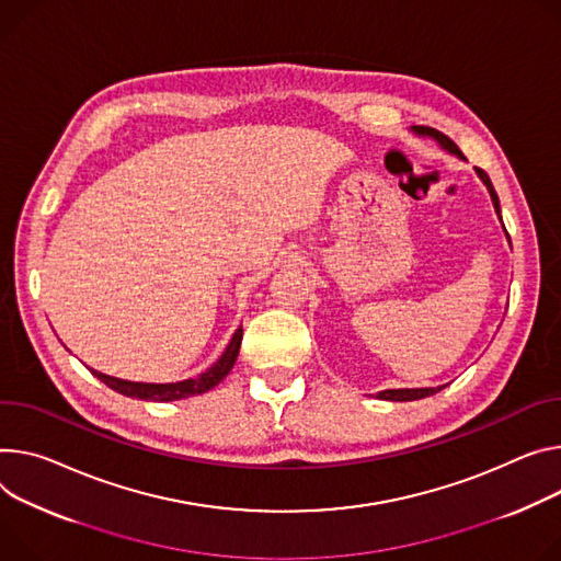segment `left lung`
I'll return each mask as SVG.
<instances>
[{"label": "left lung", "instance_id": "1", "mask_svg": "<svg viewBox=\"0 0 561 561\" xmlns=\"http://www.w3.org/2000/svg\"><path fill=\"white\" fill-rule=\"evenodd\" d=\"M412 131L416 134V136H427V138H434L438 145H440V149H445L447 154H451V157H456V159H461V161H466V157L461 154V149H458L445 134H440V131H436V129H432V127H412ZM477 174H479V179L483 181V185L488 187V192H490V198H492V206H494V213H496V217L501 219V206H499V196H496V192H494V187H492V181H490V176L483 172V170H479L477 168ZM503 224V221H501ZM505 230V228H503ZM505 237H507V232H505ZM507 241H511V237H507ZM445 385H438V387H414V389H385V391H378V398L380 400H393V402H407V400H421V398H427V396H432V393H436V391H440Z\"/></svg>", "mask_w": 561, "mask_h": 561}]
</instances>
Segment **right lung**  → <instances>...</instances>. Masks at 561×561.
<instances>
[{"mask_svg":"<svg viewBox=\"0 0 561 561\" xmlns=\"http://www.w3.org/2000/svg\"><path fill=\"white\" fill-rule=\"evenodd\" d=\"M241 337H243V329L239 327L232 335V340L228 342L226 351L221 353V358L208 367L203 374H198L196 378H187L181 382H131V380H123V378H114L107 374H100L95 369H91V374L103 380L107 387H112L114 391L129 396V398H138V400H154V402H172V400H183L190 396H198L206 393L213 387H217L234 367L237 355H239V346H241Z\"/></svg>","mask_w":561,"mask_h":561,"instance_id":"right-lung-1","label":"right lung"}]
</instances>
